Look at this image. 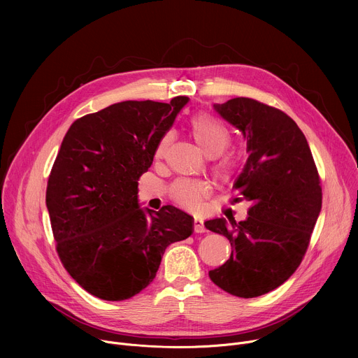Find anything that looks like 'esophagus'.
<instances>
[{"instance_id": "1", "label": "esophagus", "mask_w": 358, "mask_h": 358, "mask_svg": "<svg viewBox=\"0 0 358 358\" xmlns=\"http://www.w3.org/2000/svg\"><path fill=\"white\" fill-rule=\"evenodd\" d=\"M194 231H195L196 234H202V232L207 231L206 227H203V221H202L201 218H198V217L194 218Z\"/></svg>"}]
</instances>
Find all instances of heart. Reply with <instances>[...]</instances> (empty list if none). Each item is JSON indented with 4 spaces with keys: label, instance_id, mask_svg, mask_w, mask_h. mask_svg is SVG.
I'll return each instance as SVG.
<instances>
[{
    "label": "heart",
    "instance_id": "b5f03b06",
    "mask_svg": "<svg viewBox=\"0 0 358 358\" xmlns=\"http://www.w3.org/2000/svg\"><path fill=\"white\" fill-rule=\"evenodd\" d=\"M189 133L198 148L207 157H217L229 145L231 131L229 129L215 117L210 115H195L189 120ZM173 140V131H166L157 141L155 156L157 159L163 157L169 144ZM238 156L229 155L220 160L217 164V171L221 176L231 174L238 166ZM211 192V185L202 180H177L170 188V195L180 207L194 210L196 208L203 198H207Z\"/></svg>",
    "mask_w": 358,
    "mask_h": 358
}]
</instances>
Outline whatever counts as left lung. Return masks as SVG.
Wrapping results in <instances>:
<instances>
[{"instance_id": "8db88e82", "label": "left lung", "mask_w": 358, "mask_h": 358, "mask_svg": "<svg viewBox=\"0 0 358 358\" xmlns=\"http://www.w3.org/2000/svg\"><path fill=\"white\" fill-rule=\"evenodd\" d=\"M214 109L246 138L248 160L232 189L250 207L241 222H203L232 246L229 259L210 271V278L234 296L257 297L299 268L322 210L320 178L308 140L282 110L249 97Z\"/></svg>"}]
</instances>
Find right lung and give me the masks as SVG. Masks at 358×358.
<instances>
[{"instance_id":"add662e5","label":"right lung","mask_w":358,"mask_h":358,"mask_svg":"<svg viewBox=\"0 0 358 358\" xmlns=\"http://www.w3.org/2000/svg\"><path fill=\"white\" fill-rule=\"evenodd\" d=\"M188 100L120 101L75 120L64 137L46 208L65 269L99 299L140 293L156 278L166 248L194 231L191 215L173 206L141 208L137 195L159 138Z\"/></svg>"}]
</instances>
